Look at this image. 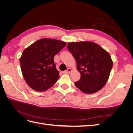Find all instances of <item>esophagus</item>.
I'll list each match as a JSON object with an SVG mask.
<instances>
[{"instance_id": "1", "label": "esophagus", "mask_w": 133, "mask_h": 133, "mask_svg": "<svg viewBox=\"0 0 133 133\" xmlns=\"http://www.w3.org/2000/svg\"><path fill=\"white\" fill-rule=\"evenodd\" d=\"M71 71V69H70V68H68L66 70L63 71V73H64V74H68V73H70Z\"/></svg>"}]
</instances>
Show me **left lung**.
<instances>
[{
    "mask_svg": "<svg viewBox=\"0 0 133 133\" xmlns=\"http://www.w3.org/2000/svg\"><path fill=\"white\" fill-rule=\"evenodd\" d=\"M67 48L76 60L81 75L75 86L87 94L100 90L107 82L113 65L110 54L91 42L69 43Z\"/></svg>",
    "mask_w": 133,
    "mask_h": 133,
    "instance_id": "obj_1",
    "label": "left lung"
}]
</instances>
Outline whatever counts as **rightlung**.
<instances>
[{"mask_svg": "<svg viewBox=\"0 0 133 133\" xmlns=\"http://www.w3.org/2000/svg\"><path fill=\"white\" fill-rule=\"evenodd\" d=\"M66 44L59 40L43 38L23 51L20 64L23 77L31 89L44 91L57 82L59 73L54 57Z\"/></svg>", "mask_w": 133, "mask_h": 133, "instance_id": "1", "label": "right lung"}]
</instances>
